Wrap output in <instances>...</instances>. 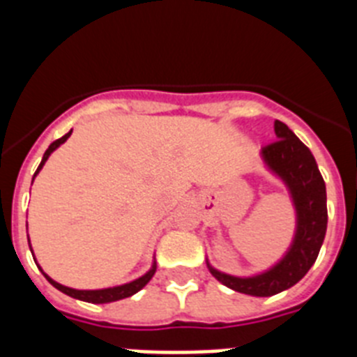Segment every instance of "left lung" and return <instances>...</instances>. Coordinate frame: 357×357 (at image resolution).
<instances>
[{
  "mask_svg": "<svg viewBox=\"0 0 357 357\" xmlns=\"http://www.w3.org/2000/svg\"><path fill=\"white\" fill-rule=\"evenodd\" d=\"M277 141L261 150L264 164L288 188L296 213V229L288 252L279 263L252 277H236L207 268L227 288L252 296H272L295 286L313 266L326 238L327 193L313 153L295 134L277 119Z\"/></svg>",
  "mask_w": 357,
  "mask_h": 357,
  "instance_id": "1",
  "label": "left lung"
}]
</instances>
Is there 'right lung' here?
<instances>
[{"instance_id":"1","label":"right lung","mask_w":357,"mask_h":357,"mask_svg":"<svg viewBox=\"0 0 357 357\" xmlns=\"http://www.w3.org/2000/svg\"><path fill=\"white\" fill-rule=\"evenodd\" d=\"M71 132L73 130H69L68 134L62 135L61 139L53 141V143L50 144L48 150L44 151L43 160H40L39 168H37V172H36V175H33V178H36L37 173H39L40 169H43L44 162L48 160V157L52 155L53 151H55L56 148L61 146L62 143H66V141H68V137H69V135H71ZM33 178H31V184H33ZM28 245H30V239H28ZM30 250H31V248H30ZM31 255H33V250H31ZM37 266H39V264H37ZM39 270H40V272H43V275L46 277V279H48L50 284L55 286V288L59 289V291H62V293H66V295L73 296V298H78V301H84V302H91V304H109V302L121 301V298H127V296L135 295V293L139 291V289H143L144 286H146L148 282H150V279H151V277H153V273H155L157 263H155V261H153V264H151L150 270H148V272L144 273V275H141L139 279L132 280V282H127V284L112 286V288H103V289H75V288H68V286L59 284L56 280H53L52 277L46 275V273H44V270L40 266H39Z\"/></svg>"}]
</instances>
